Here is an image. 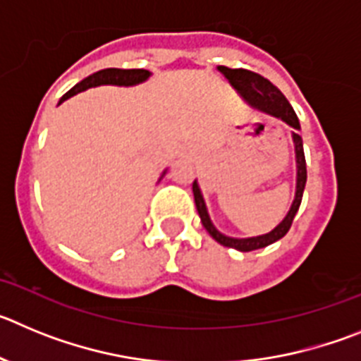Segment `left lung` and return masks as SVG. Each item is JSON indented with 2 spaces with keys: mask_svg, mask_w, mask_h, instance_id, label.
Here are the masks:
<instances>
[{
  "mask_svg": "<svg viewBox=\"0 0 361 361\" xmlns=\"http://www.w3.org/2000/svg\"><path fill=\"white\" fill-rule=\"evenodd\" d=\"M219 70L224 73L226 78L229 79L235 88L242 94V97L245 101H250L253 106L260 108V110L267 111L271 116L279 117V119L286 121L288 124H291L293 128L300 130L298 117H296L295 110L289 104V101L283 97L282 92L276 88L271 81H267L266 78H262L260 73L251 72V70L245 68H229V66H219ZM293 141H295V152H296V166H298V175H296V195L293 200V206L289 209L288 216L276 226L275 229L262 237H253V238H231L226 237L222 233H219L215 229V226L212 224L209 220L208 209H206V204H204L202 195H200V190L197 186V183H193V197H195V206L197 212H199L200 220H202V226L208 229V233L215 238L219 244L226 245V247H233V250H238L242 253H247V251L260 250V247H266V245L273 244V242L280 240V238L289 231L293 220H295L296 212L300 208V202H302V195H304L305 180H307V168H305V155H304V146H302V137L296 132H293Z\"/></svg>",
  "mask_w": 361,
  "mask_h": 361,
  "instance_id": "left-lung-1",
  "label": "left lung"
}]
</instances>
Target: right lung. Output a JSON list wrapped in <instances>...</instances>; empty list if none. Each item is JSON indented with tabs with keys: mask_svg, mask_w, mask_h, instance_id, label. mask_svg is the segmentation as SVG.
<instances>
[{
	"mask_svg": "<svg viewBox=\"0 0 361 361\" xmlns=\"http://www.w3.org/2000/svg\"><path fill=\"white\" fill-rule=\"evenodd\" d=\"M149 72L145 68H104L99 70V72L92 73L86 79H82L81 82L73 86L72 90L66 92L65 95L61 97L59 104L63 101H66L72 95L79 94V92L86 90V88H92V86H99V85H119V86H130V85H137V82L145 81L148 79Z\"/></svg>",
	"mask_w": 361,
	"mask_h": 361,
	"instance_id": "right-lung-1",
	"label": "right lung"
}]
</instances>
